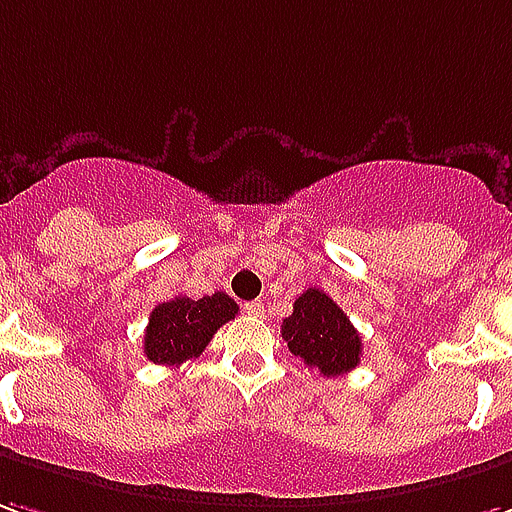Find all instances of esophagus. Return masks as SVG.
Instances as JSON below:
<instances>
[{
    "label": "esophagus",
    "instance_id": "obj_1",
    "mask_svg": "<svg viewBox=\"0 0 512 512\" xmlns=\"http://www.w3.org/2000/svg\"><path fill=\"white\" fill-rule=\"evenodd\" d=\"M246 313H249V316H263V313H266V307H263V302H249V305L244 307Z\"/></svg>",
    "mask_w": 512,
    "mask_h": 512
}]
</instances>
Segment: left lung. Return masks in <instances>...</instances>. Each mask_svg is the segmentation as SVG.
I'll use <instances>...</instances> for the list:
<instances>
[{"label":"left lung","mask_w":512,"mask_h":512,"mask_svg":"<svg viewBox=\"0 0 512 512\" xmlns=\"http://www.w3.org/2000/svg\"><path fill=\"white\" fill-rule=\"evenodd\" d=\"M282 338L291 355L305 366L318 368L324 377H341L360 363L363 343L341 307L318 288L296 296L293 313L282 321Z\"/></svg>","instance_id":"left-lung-1"}]
</instances>
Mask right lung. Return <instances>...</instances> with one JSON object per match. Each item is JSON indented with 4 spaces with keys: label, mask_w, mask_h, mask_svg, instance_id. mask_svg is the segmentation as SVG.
<instances>
[{
    "label": "right lung",
    "mask_w": 512,
    "mask_h": 512,
    "mask_svg": "<svg viewBox=\"0 0 512 512\" xmlns=\"http://www.w3.org/2000/svg\"><path fill=\"white\" fill-rule=\"evenodd\" d=\"M235 316V299L221 291L202 299L174 296L152 310L144 335V355L157 366H180L202 355L221 324Z\"/></svg>",
    "instance_id": "right-lung-1"
}]
</instances>
